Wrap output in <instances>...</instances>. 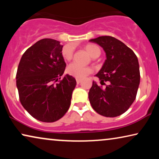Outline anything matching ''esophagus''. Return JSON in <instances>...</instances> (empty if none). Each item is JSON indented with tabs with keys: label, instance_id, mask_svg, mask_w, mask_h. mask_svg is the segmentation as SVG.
Here are the masks:
<instances>
[{
	"label": "esophagus",
	"instance_id": "esophagus-1",
	"mask_svg": "<svg viewBox=\"0 0 159 159\" xmlns=\"http://www.w3.org/2000/svg\"><path fill=\"white\" fill-rule=\"evenodd\" d=\"M76 81H77V84H80V82H81V79H79V78H77V79H76Z\"/></svg>",
	"mask_w": 159,
	"mask_h": 159
}]
</instances>
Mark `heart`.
<instances>
[{
  "mask_svg": "<svg viewBox=\"0 0 159 159\" xmlns=\"http://www.w3.org/2000/svg\"><path fill=\"white\" fill-rule=\"evenodd\" d=\"M85 49L87 52L89 53V55L93 58L97 57V56H99L100 54H101V50L95 45H87L85 46ZM62 55L64 59L69 61L72 58L73 53L72 51L69 48H64L63 49ZM67 71H68L69 75H72L74 77L77 78H83L86 77V76H88V75H90L92 72V69L88 66H82V65L74 62L68 66Z\"/></svg>",
  "mask_w": 159,
  "mask_h": 159,
  "instance_id": "obj_1",
  "label": "heart"
}]
</instances>
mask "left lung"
<instances>
[{
	"instance_id": "obj_1",
	"label": "left lung",
	"mask_w": 159,
	"mask_h": 159,
	"mask_svg": "<svg viewBox=\"0 0 159 159\" xmlns=\"http://www.w3.org/2000/svg\"><path fill=\"white\" fill-rule=\"evenodd\" d=\"M89 41L97 43L105 51L106 59L95 76L102 85L108 82L105 88L93 82L89 101L98 114L118 116L135 100L140 80L138 59L129 48L113 37L101 36Z\"/></svg>"
}]
</instances>
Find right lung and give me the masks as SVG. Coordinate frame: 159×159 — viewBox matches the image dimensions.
<instances>
[{
	"label": "right lung",
	"instance_id": "right-lung-1",
	"mask_svg": "<svg viewBox=\"0 0 159 159\" xmlns=\"http://www.w3.org/2000/svg\"><path fill=\"white\" fill-rule=\"evenodd\" d=\"M62 48L59 41L42 39L25 52L17 69L16 87L21 105L43 122H53L64 116L77 84L67 74L60 80L66 67Z\"/></svg>",
	"mask_w": 159,
	"mask_h": 159
}]
</instances>
